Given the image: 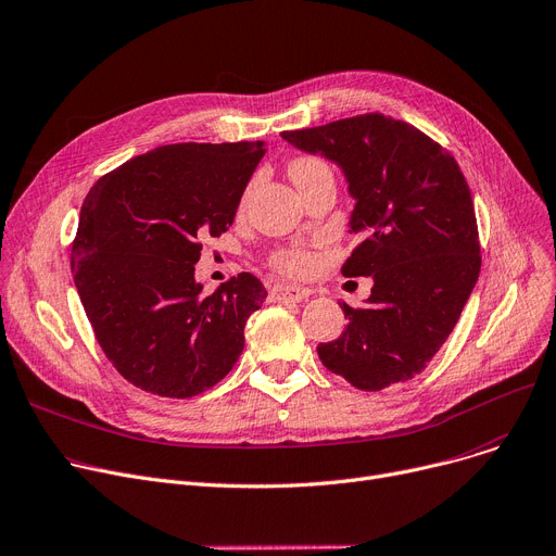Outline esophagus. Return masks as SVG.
Listing matches in <instances>:
<instances>
[{
  "mask_svg": "<svg viewBox=\"0 0 556 556\" xmlns=\"http://www.w3.org/2000/svg\"><path fill=\"white\" fill-rule=\"evenodd\" d=\"M312 296V291L305 287H293V285H278L271 289V301L278 303H301Z\"/></svg>",
  "mask_w": 556,
  "mask_h": 556,
  "instance_id": "1",
  "label": "esophagus"
}]
</instances>
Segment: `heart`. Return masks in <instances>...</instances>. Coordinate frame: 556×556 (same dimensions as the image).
<instances>
[{
    "instance_id": "1",
    "label": "heart",
    "mask_w": 556,
    "mask_h": 556,
    "mask_svg": "<svg viewBox=\"0 0 556 556\" xmlns=\"http://www.w3.org/2000/svg\"><path fill=\"white\" fill-rule=\"evenodd\" d=\"M325 170H330V168L316 156H296L289 163V175L296 186L318 173H325ZM244 202H247V194H244ZM312 265H314V257L307 251L296 249V247L282 249L274 255V267L289 276H303L312 269Z\"/></svg>"
}]
</instances>
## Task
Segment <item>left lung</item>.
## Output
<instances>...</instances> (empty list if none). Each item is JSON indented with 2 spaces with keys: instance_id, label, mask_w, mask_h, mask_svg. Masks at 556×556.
Segmentation results:
<instances>
[{
  "instance_id": "8db88e82",
  "label": "left lung",
  "mask_w": 556,
  "mask_h": 556,
  "mask_svg": "<svg viewBox=\"0 0 556 556\" xmlns=\"http://www.w3.org/2000/svg\"><path fill=\"white\" fill-rule=\"evenodd\" d=\"M341 168L358 247L343 276H370L364 307L339 303L348 325L320 343L323 366L358 390L413 379L442 348L480 274L471 190L455 159L417 127L364 114L282 132Z\"/></svg>"
}]
</instances>
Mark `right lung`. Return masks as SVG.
Segmentation results:
<instances>
[{"mask_svg": "<svg viewBox=\"0 0 556 556\" xmlns=\"http://www.w3.org/2000/svg\"><path fill=\"white\" fill-rule=\"evenodd\" d=\"M265 141L175 143L101 177L80 208L72 274L112 366L146 393L186 400L224 379L267 299L240 274L204 293L202 240L233 224Z\"/></svg>", "mask_w": 556, "mask_h": 556, "instance_id": "right-lung-1", "label": "right lung"}]
</instances>
